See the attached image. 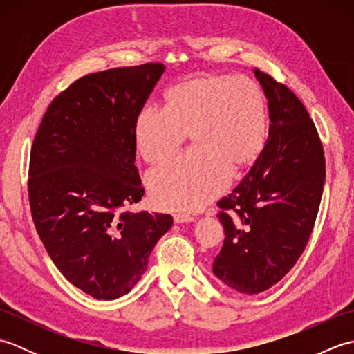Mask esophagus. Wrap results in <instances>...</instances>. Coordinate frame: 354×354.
Here are the masks:
<instances>
[{
	"instance_id": "1",
	"label": "esophagus",
	"mask_w": 354,
	"mask_h": 354,
	"mask_svg": "<svg viewBox=\"0 0 354 354\" xmlns=\"http://www.w3.org/2000/svg\"><path fill=\"white\" fill-rule=\"evenodd\" d=\"M173 221H175V223H190L194 222V217L189 214H175L173 216Z\"/></svg>"
}]
</instances>
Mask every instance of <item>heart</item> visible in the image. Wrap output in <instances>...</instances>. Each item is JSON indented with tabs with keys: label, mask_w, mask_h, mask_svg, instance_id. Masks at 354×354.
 <instances>
[{
	"label": "heart",
	"mask_w": 354,
	"mask_h": 354,
	"mask_svg": "<svg viewBox=\"0 0 354 354\" xmlns=\"http://www.w3.org/2000/svg\"><path fill=\"white\" fill-rule=\"evenodd\" d=\"M164 112L142 109L133 123V142L147 164L167 161L185 135L193 152L147 178L153 204L171 212H194L230 181L259 161L268 137L266 102L259 85L232 74L198 73L164 94Z\"/></svg>",
	"instance_id": "obj_1"
}]
</instances>
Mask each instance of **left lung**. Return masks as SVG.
<instances>
[{
	"instance_id": "8db88e82",
	"label": "left lung",
	"mask_w": 354,
	"mask_h": 354,
	"mask_svg": "<svg viewBox=\"0 0 354 354\" xmlns=\"http://www.w3.org/2000/svg\"><path fill=\"white\" fill-rule=\"evenodd\" d=\"M268 100L269 133L259 161L217 202L225 231L213 274L255 295L272 288L309 242L326 181L324 150L304 104L288 86L254 68Z\"/></svg>"
}]
</instances>
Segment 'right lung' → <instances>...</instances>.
<instances>
[{
  "label": "right lung",
  "mask_w": 354,
  "mask_h": 354,
  "mask_svg": "<svg viewBox=\"0 0 354 354\" xmlns=\"http://www.w3.org/2000/svg\"><path fill=\"white\" fill-rule=\"evenodd\" d=\"M165 66L88 74L51 102L30 153L28 198L56 268L97 299L131 292L170 214L117 209L145 196L135 167L133 123Z\"/></svg>",
  "instance_id": "1"
}]
</instances>
